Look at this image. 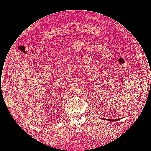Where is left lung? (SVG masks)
I'll list each match as a JSON object with an SVG mask.
<instances>
[{
    "mask_svg": "<svg viewBox=\"0 0 151 151\" xmlns=\"http://www.w3.org/2000/svg\"><path fill=\"white\" fill-rule=\"evenodd\" d=\"M119 119H121V118H119V119H110V120H109V119H108V121H118V120H119Z\"/></svg>",
    "mask_w": 151,
    "mask_h": 151,
    "instance_id": "obj_1",
    "label": "left lung"
}]
</instances>
